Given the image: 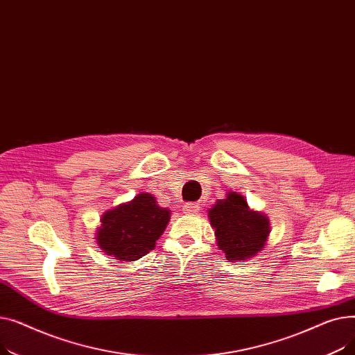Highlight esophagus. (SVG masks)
I'll list each match as a JSON object with an SVG mask.
<instances>
[{"label":"esophagus","mask_w":355,"mask_h":355,"mask_svg":"<svg viewBox=\"0 0 355 355\" xmlns=\"http://www.w3.org/2000/svg\"><path fill=\"white\" fill-rule=\"evenodd\" d=\"M198 210H200V204L198 202H187L182 207V211L187 213V214H197Z\"/></svg>","instance_id":"esophagus-1"}]
</instances>
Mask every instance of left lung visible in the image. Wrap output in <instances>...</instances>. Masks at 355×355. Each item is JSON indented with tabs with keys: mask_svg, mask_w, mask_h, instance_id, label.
I'll list each match as a JSON object with an SVG mask.
<instances>
[{
	"mask_svg": "<svg viewBox=\"0 0 355 355\" xmlns=\"http://www.w3.org/2000/svg\"><path fill=\"white\" fill-rule=\"evenodd\" d=\"M209 218L216 230L217 246L230 262L256 256L270 233L269 218L263 213L253 211L245 197L234 191L216 201L209 209Z\"/></svg>",
	"mask_w": 355,
	"mask_h": 355,
	"instance_id": "8db88e82",
	"label": "left lung"
}]
</instances>
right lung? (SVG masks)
I'll use <instances>...</instances> for the list:
<instances>
[{"instance_id":"1","label":"right lung","mask_w":355,"mask_h":355,"mask_svg":"<svg viewBox=\"0 0 355 355\" xmlns=\"http://www.w3.org/2000/svg\"><path fill=\"white\" fill-rule=\"evenodd\" d=\"M170 217L171 211L159 207L154 196L142 193L103 213L96 241L106 254L134 262L155 248Z\"/></svg>"}]
</instances>
